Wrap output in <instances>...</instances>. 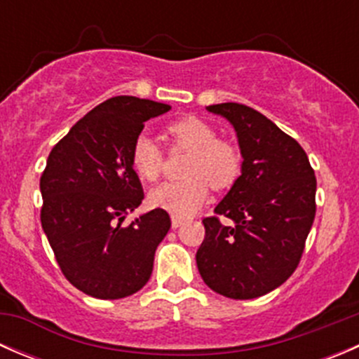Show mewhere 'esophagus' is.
Returning <instances> with one entry per match:
<instances>
[{
  "label": "esophagus",
  "mask_w": 359,
  "mask_h": 359,
  "mask_svg": "<svg viewBox=\"0 0 359 359\" xmlns=\"http://www.w3.org/2000/svg\"><path fill=\"white\" fill-rule=\"evenodd\" d=\"M182 224H184V220L180 219V217H175V215L172 217V227H173V229H179V227L182 226Z\"/></svg>",
  "instance_id": "1"
}]
</instances>
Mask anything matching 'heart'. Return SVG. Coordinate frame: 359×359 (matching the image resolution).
I'll return each instance as SVG.
<instances>
[{"label": "heart", "mask_w": 359, "mask_h": 359, "mask_svg": "<svg viewBox=\"0 0 359 359\" xmlns=\"http://www.w3.org/2000/svg\"><path fill=\"white\" fill-rule=\"evenodd\" d=\"M175 146L189 149L184 173L186 179L163 182L149 193V203L175 217L193 215L208 196V187L226 189L240 175L241 156L233 144L217 139L208 123L200 118H184L168 126ZM133 172L142 180L153 182L163 166L161 151L151 137L140 133L130 151Z\"/></svg>", "instance_id": "b5f03b06"}]
</instances>
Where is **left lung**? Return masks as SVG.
<instances>
[{
	"instance_id": "left-lung-1",
	"label": "left lung",
	"mask_w": 359,
	"mask_h": 359,
	"mask_svg": "<svg viewBox=\"0 0 359 359\" xmlns=\"http://www.w3.org/2000/svg\"><path fill=\"white\" fill-rule=\"evenodd\" d=\"M206 111L233 125L243 163L215 206L217 217L203 220L198 271L220 295L257 299L283 285L299 266L316 213V177L300 144L259 111L236 102Z\"/></svg>"
}]
</instances>
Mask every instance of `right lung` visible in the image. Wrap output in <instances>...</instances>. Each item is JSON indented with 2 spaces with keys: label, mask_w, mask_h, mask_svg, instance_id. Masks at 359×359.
<instances>
[{
  "label": "right lung",
  "mask_w": 359,
  "mask_h": 359,
  "mask_svg": "<svg viewBox=\"0 0 359 359\" xmlns=\"http://www.w3.org/2000/svg\"><path fill=\"white\" fill-rule=\"evenodd\" d=\"M170 109L112 97L83 116L46 159L39 180L43 231L64 276L86 295L123 299L149 281L154 252L172 222L154 208L121 226L144 200L130 151L144 123Z\"/></svg>",
  "instance_id": "obj_1"
}]
</instances>
